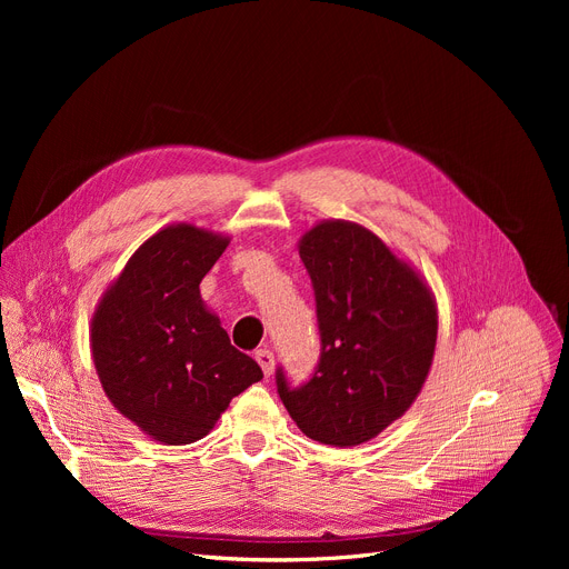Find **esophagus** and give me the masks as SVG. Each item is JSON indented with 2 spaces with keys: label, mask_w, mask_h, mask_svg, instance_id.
Returning <instances> with one entry per match:
<instances>
[{
  "label": "esophagus",
  "mask_w": 569,
  "mask_h": 569,
  "mask_svg": "<svg viewBox=\"0 0 569 569\" xmlns=\"http://www.w3.org/2000/svg\"><path fill=\"white\" fill-rule=\"evenodd\" d=\"M256 362L260 365L264 376H272V371H274V355H272V350H267V348L256 350Z\"/></svg>",
  "instance_id": "obj_1"
}]
</instances>
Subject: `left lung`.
Listing matches in <instances>:
<instances>
[{
	"instance_id": "obj_1",
	"label": "left lung",
	"mask_w": 569,
	"mask_h": 569,
	"mask_svg": "<svg viewBox=\"0 0 569 569\" xmlns=\"http://www.w3.org/2000/svg\"><path fill=\"white\" fill-rule=\"evenodd\" d=\"M297 249L316 292L320 362L302 387H290L279 369V397L311 440L362 445L422 392L438 337L436 297L360 223L320 221Z\"/></svg>"
}]
</instances>
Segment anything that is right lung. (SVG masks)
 <instances>
[{
  "mask_svg": "<svg viewBox=\"0 0 569 569\" xmlns=\"http://www.w3.org/2000/svg\"><path fill=\"white\" fill-rule=\"evenodd\" d=\"M228 244V234L193 223L161 228L106 288L89 327L106 397L163 445L204 438L230 399L262 378L200 297Z\"/></svg>",
  "mask_w": 569,
  "mask_h": 569,
  "instance_id": "add662e5",
  "label": "right lung"
}]
</instances>
